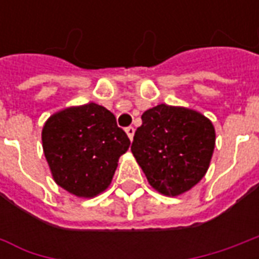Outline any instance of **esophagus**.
<instances>
[{
	"mask_svg": "<svg viewBox=\"0 0 259 259\" xmlns=\"http://www.w3.org/2000/svg\"><path fill=\"white\" fill-rule=\"evenodd\" d=\"M126 135L129 136L130 141L133 140V136H135V127H132V126H129V127H126Z\"/></svg>",
	"mask_w": 259,
	"mask_h": 259,
	"instance_id": "1",
	"label": "esophagus"
}]
</instances>
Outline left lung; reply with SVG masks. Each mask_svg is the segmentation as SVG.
I'll use <instances>...</instances> for the list:
<instances>
[{
	"label": "left lung",
	"mask_w": 259,
	"mask_h": 259,
	"mask_svg": "<svg viewBox=\"0 0 259 259\" xmlns=\"http://www.w3.org/2000/svg\"><path fill=\"white\" fill-rule=\"evenodd\" d=\"M132 152L158 193L176 197L204 176L215 148V127L190 108L159 104L143 113Z\"/></svg>",
	"instance_id": "left-lung-1"
}]
</instances>
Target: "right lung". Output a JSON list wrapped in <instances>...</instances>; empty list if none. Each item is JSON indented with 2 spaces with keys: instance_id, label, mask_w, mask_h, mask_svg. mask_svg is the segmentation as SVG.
<instances>
[{
  "instance_id": "1",
  "label": "right lung",
  "mask_w": 259,
  "mask_h": 259,
  "mask_svg": "<svg viewBox=\"0 0 259 259\" xmlns=\"http://www.w3.org/2000/svg\"><path fill=\"white\" fill-rule=\"evenodd\" d=\"M54 182L79 198H93L112 182L130 140L112 112L90 102L53 113L41 132Z\"/></svg>"
}]
</instances>
